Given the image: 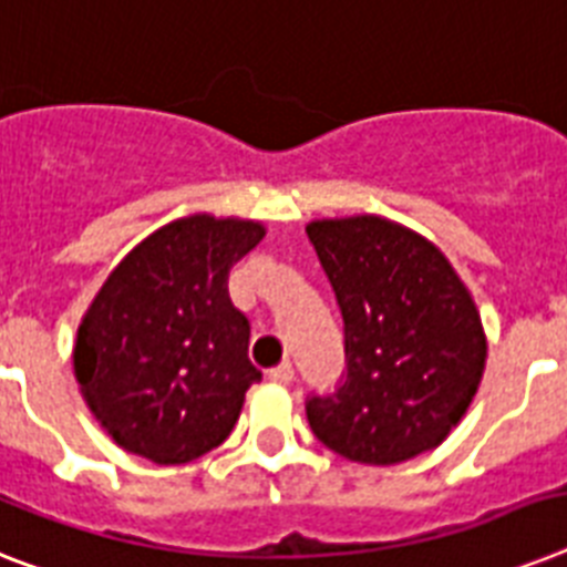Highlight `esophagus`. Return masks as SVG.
I'll return each mask as SVG.
<instances>
[{
  "mask_svg": "<svg viewBox=\"0 0 567 567\" xmlns=\"http://www.w3.org/2000/svg\"><path fill=\"white\" fill-rule=\"evenodd\" d=\"M268 379L276 381V384H291V381H293V367L288 361L279 363V367H274V370L268 372Z\"/></svg>",
  "mask_w": 567,
  "mask_h": 567,
  "instance_id": "esophagus-1",
  "label": "esophagus"
}]
</instances>
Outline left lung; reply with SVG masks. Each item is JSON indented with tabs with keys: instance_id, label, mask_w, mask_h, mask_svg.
<instances>
[{
	"instance_id": "8db88e82",
	"label": "left lung",
	"mask_w": 567,
	"mask_h": 567,
	"mask_svg": "<svg viewBox=\"0 0 567 567\" xmlns=\"http://www.w3.org/2000/svg\"><path fill=\"white\" fill-rule=\"evenodd\" d=\"M343 317L347 372L306 399L320 443L393 466L443 443L486 363L475 299L434 244L379 215L306 227Z\"/></svg>"
}]
</instances>
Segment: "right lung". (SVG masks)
I'll return each instance as SVG.
<instances>
[{
    "label": "right lung",
    "mask_w": 567,
    "mask_h": 567,
    "mask_svg": "<svg viewBox=\"0 0 567 567\" xmlns=\"http://www.w3.org/2000/svg\"><path fill=\"white\" fill-rule=\"evenodd\" d=\"M261 238L256 220L179 218L101 285L78 329L75 379L122 449L179 466L229 436L261 372L227 282Z\"/></svg>",
    "instance_id": "1"
}]
</instances>
